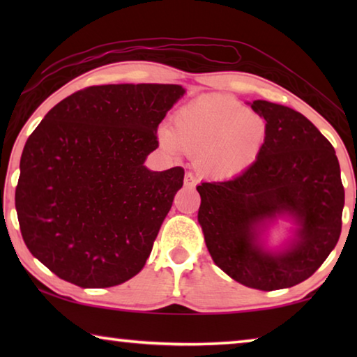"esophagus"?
<instances>
[{"instance_id":"1","label":"esophagus","mask_w":357,"mask_h":357,"mask_svg":"<svg viewBox=\"0 0 357 357\" xmlns=\"http://www.w3.org/2000/svg\"><path fill=\"white\" fill-rule=\"evenodd\" d=\"M195 184H197L195 174H193L192 172H187L185 176H184V185L187 187V189H193V187H195Z\"/></svg>"}]
</instances>
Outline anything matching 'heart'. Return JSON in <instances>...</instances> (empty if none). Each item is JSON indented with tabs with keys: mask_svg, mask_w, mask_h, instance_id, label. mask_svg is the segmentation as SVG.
Instances as JSON below:
<instances>
[{
	"mask_svg": "<svg viewBox=\"0 0 357 357\" xmlns=\"http://www.w3.org/2000/svg\"><path fill=\"white\" fill-rule=\"evenodd\" d=\"M266 126L250 108L233 99H204L174 116V130L162 129L170 151L198 154V167L213 176H233L253 164L264 142Z\"/></svg>",
	"mask_w": 357,
	"mask_h": 357,
	"instance_id": "obj_1",
	"label": "heart"
}]
</instances>
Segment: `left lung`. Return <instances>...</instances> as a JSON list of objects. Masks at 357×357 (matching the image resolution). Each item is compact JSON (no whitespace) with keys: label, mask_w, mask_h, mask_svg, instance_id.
I'll use <instances>...</instances> for the list:
<instances>
[{"label":"left lung","mask_w":357,"mask_h":357,"mask_svg":"<svg viewBox=\"0 0 357 357\" xmlns=\"http://www.w3.org/2000/svg\"><path fill=\"white\" fill-rule=\"evenodd\" d=\"M250 107L266 121L257 160L236 178L197 187L198 222L223 273L274 291L307 280L329 257L340 238L345 189L334 148L304 114L266 100ZM282 213L300 223L298 238L285 252H264L256 228Z\"/></svg>","instance_id":"obj_1"}]
</instances>
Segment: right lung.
Here are the masks:
<instances>
[{
  "label": "right lung",
  "instance_id": "obj_1",
  "mask_svg": "<svg viewBox=\"0 0 357 357\" xmlns=\"http://www.w3.org/2000/svg\"><path fill=\"white\" fill-rule=\"evenodd\" d=\"M179 84H100L63 99L26 140L15 209L28 250L82 288L143 269L184 168L143 165Z\"/></svg>",
  "mask_w": 357,
  "mask_h": 357
}]
</instances>
